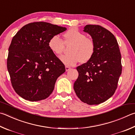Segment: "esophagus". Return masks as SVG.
<instances>
[{
    "label": "esophagus",
    "instance_id": "esophagus-1",
    "mask_svg": "<svg viewBox=\"0 0 135 135\" xmlns=\"http://www.w3.org/2000/svg\"><path fill=\"white\" fill-rule=\"evenodd\" d=\"M70 69H71V67H68V66H65V70H66V71H69Z\"/></svg>",
    "mask_w": 135,
    "mask_h": 135
}]
</instances>
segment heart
I'll use <instances>...</instances> for the list:
<instances>
[{
	"instance_id": "obj_1",
	"label": "heart",
	"mask_w": 135,
	"mask_h": 135,
	"mask_svg": "<svg viewBox=\"0 0 135 135\" xmlns=\"http://www.w3.org/2000/svg\"><path fill=\"white\" fill-rule=\"evenodd\" d=\"M64 41L58 35L51 37L48 41L50 50L55 55H59L62 53L64 43L72 44L69 48L70 54L62 55L60 60L67 66H73L78 62L85 63L93 58L95 50V45L91 38L86 37L84 33L77 29L72 28L63 34Z\"/></svg>"
}]
</instances>
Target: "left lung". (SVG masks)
Listing matches in <instances>:
<instances>
[{"label": "left lung", "mask_w": 135, "mask_h": 135, "mask_svg": "<svg viewBox=\"0 0 135 135\" xmlns=\"http://www.w3.org/2000/svg\"><path fill=\"white\" fill-rule=\"evenodd\" d=\"M83 31L91 35L95 50L91 60L77 67L78 77L74 90L83 102L99 104L111 97L117 89L122 70L121 54L115 36L106 28L87 25Z\"/></svg>", "instance_id": "8db88e82"}]
</instances>
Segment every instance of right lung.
Segmentation results:
<instances>
[{"instance_id":"obj_1","label":"right lung","mask_w":135,"mask_h":135,"mask_svg":"<svg viewBox=\"0 0 135 135\" xmlns=\"http://www.w3.org/2000/svg\"><path fill=\"white\" fill-rule=\"evenodd\" d=\"M67 28L36 22L23 26L9 48L7 68L15 92L31 102L50 96L65 65L50 50L48 41Z\"/></svg>"}]
</instances>
